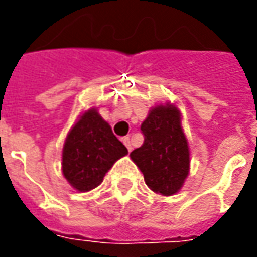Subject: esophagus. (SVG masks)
I'll return each instance as SVG.
<instances>
[{
  "mask_svg": "<svg viewBox=\"0 0 257 257\" xmlns=\"http://www.w3.org/2000/svg\"><path fill=\"white\" fill-rule=\"evenodd\" d=\"M122 142H123V145L126 146V149H128V151L132 150V145H131V139H129L128 136H126V138H123Z\"/></svg>",
  "mask_w": 257,
  "mask_h": 257,
  "instance_id": "34e87169",
  "label": "esophagus"
}]
</instances>
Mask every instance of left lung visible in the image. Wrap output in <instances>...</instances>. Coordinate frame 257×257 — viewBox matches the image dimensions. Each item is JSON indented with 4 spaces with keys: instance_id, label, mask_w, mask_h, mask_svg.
Returning a JSON list of instances; mask_svg holds the SVG:
<instances>
[{
    "instance_id": "8db88e82",
    "label": "left lung",
    "mask_w": 257,
    "mask_h": 257,
    "mask_svg": "<svg viewBox=\"0 0 257 257\" xmlns=\"http://www.w3.org/2000/svg\"><path fill=\"white\" fill-rule=\"evenodd\" d=\"M140 129L145 142L131 153V158L154 193L173 195L190 171L189 143L179 108L171 103L153 107Z\"/></svg>"
}]
</instances>
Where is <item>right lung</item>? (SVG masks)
Instances as JSON below:
<instances>
[{
    "mask_svg": "<svg viewBox=\"0 0 257 257\" xmlns=\"http://www.w3.org/2000/svg\"><path fill=\"white\" fill-rule=\"evenodd\" d=\"M126 154V147L112 134L111 126L96 108H89L66 138L62 171L74 189L85 193L97 187L115 161Z\"/></svg>",
    "mask_w": 257,
    "mask_h": 257,
    "instance_id": "1",
    "label": "right lung"
}]
</instances>
